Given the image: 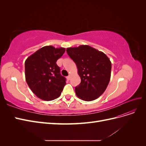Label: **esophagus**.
I'll list each match as a JSON object with an SVG mask.
<instances>
[{
	"label": "esophagus",
	"mask_w": 146,
	"mask_h": 146,
	"mask_svg": "<svg viewBox=\"0 0 146 146\" xmlns=\"http://www.w3.org/2000/svg\"><path fill=\"white\" fill-rule=\"evenodd\" d=\"M67 79H68V80H70V76H68V77H67Z\"/></svg>",
	"instance_id": "34e87169"
}]
</instances>
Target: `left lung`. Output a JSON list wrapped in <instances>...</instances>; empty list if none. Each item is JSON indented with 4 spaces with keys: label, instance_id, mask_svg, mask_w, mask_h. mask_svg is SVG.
Masks as SVG:
<instances>
[{
    "label": "left lung",
    "instance_id": "8db88e82",
    "mask_svg": "<svg viewBox=\"0 0 146 146\" xmlns=\"http://www.w3.org/2000/svg\"><path fill=\"white\" fill-rule=\"evenodd\" d=\"M76 64L81 83L75 88L78 98L85 101L98 99L107 88L111 77V63L104 52L88 45L66 49Z\"/></svg>",
    "mask_w": 146,
    "mask_h": 146
}]
</instances>
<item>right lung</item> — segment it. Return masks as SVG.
<instances>
[{"label": "right lung", "instance_id": "add662e5", "mask_svg": "<svg viewBox=\"0 0 146 146\" xmlns=\"http://www.w3.org/2000/svg\"><path fill=\"white\" fill-rule=\"evenodd\" d=\"M63 47L44 46L29 56L25 62V76L30 90L38 98L54 100L61 95L66 84L56 61L64 54Z\"/></svg>", "mask_w": 146, "mask_h": 146}]
</instances>
